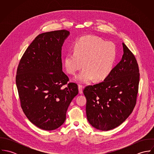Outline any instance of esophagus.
Instances as JSON below:
<instances>
[{
    "label": "esophagus",
    "instance_id": "1",
    "mask_svg": "<svg viewBox=\"0 0 154 154\" xmlns=\"http://www.w3.org/2000/svg\"><path fill=\"white\" fill-rule=\"evenodd\" d=\"M83 88H84V87H83V86H82V85H78V89H79V93L80 94H82V92H83V91H82V89H83Z\"/></svg>",
    "mask_w": 154,
    "mask_h": 154
}]
</instances>
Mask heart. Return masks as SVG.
I'll return each mask as SVG.
<instances>
[{
	"label": "heart",
	"instance_id": "1",
	"mask_svg": "<svg viewBox=\"0 0 154 154\" xmlns=\"http://www.w3.org/2000/svg\"><path fill=\"white\" fill-rule=\"evenodd\" d=\"M116 59L114 44L94 35L81 37L74 45V53L66 54L64 66L68 73L74 75L85 67L75 80L85 83L94 78L97 81L106 79L110 75Z\"/></svg>",
	"mask_w": 154,
	"mask_h": 154
}]
</instances>
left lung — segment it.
<instances>
[{
  "label": "left lung",
  "instance_id": "1",
  "mask_svg": "<svg viewBox=\"0 0 154 154\" xmlns=\"http://www.w3.org/2000/svg\"><path fill=\"white\" fill-rule=\"evenodd\" d=\"M123 55L110 75L102 82L84 89L86 113L94 128L107 131L120 126L135 106L139 82L135 57L123 43Z\"/></svg>",
  "mask_w": 154,
  "mask_h": 154
}]
</instances>
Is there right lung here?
Wrapping results in <instances>:
<instances>
[{"label": "right lung", "mask_w": 154, "mask_h": 154, "mask_svg": "<svg viewBox=\"0 0 154 154\" xmlns=\"http://www.w3.org/2000/svg\"><path fill=\"white\" fill-rule=\"evenodd\" d=\"M70 32L39 34L28 46L17 69L16 84L22 110L35 126L53 131L66 120L69 104L78 94L62 71V47Z\"/></svg>", "instance_id": "add662e5"}]
</instances>
